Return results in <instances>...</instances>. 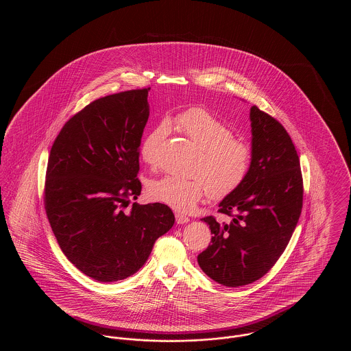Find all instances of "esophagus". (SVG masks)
<instances>
[{
  "mask_svg": "<svg viewBox=\"0 0 351 351\" xmlns=\"http://www.w3.org/2000/svg\"><path fill=\"white\" fill-rule=\"evenodd\" d=\"M175 218H176V222H178L179 225H183V223L189 222V217H186V216H184V215H180V213H176Z\"/></svg>",
  "mask_w": 351,
  "mask_h": 351,
  "instance_id": "34e87169",
  "label": "esophagus"
}]
</instances>
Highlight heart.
<instances>
[{
    "label": "heart",
    "instance_id": "heart-1",
    "mask_svg": "<svg viewBox=\"0 0 351 351\" xmlns=\"http://www.w3.org/2000/svg\"><path fill=\"white\" fill-rule=\"evenodd\" d=\"M173 125L199 149L191 169L196 176L166 175L151 182L152 200L179 212H189L206 192L210 199L221 200L242 185L250 171V146L234 138L233 130L225 122L205 109L192 108L173 118ZM168 133L169 122L162 119L145 135L141 156L146 165H158V146Z\"/></svg>",
    "mask_w": 351,
    "mask_h": 351
}]
</instances>
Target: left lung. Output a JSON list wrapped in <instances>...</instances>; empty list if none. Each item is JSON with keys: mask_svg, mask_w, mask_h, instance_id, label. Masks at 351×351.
<instances>
[{"mask_svg": "<svg viewBox=\"0 0 351 351\" xmlns=\"http://www.w3.org/2000/svg\"><path fill=\"white\" fill-rule=\"evenodd\" d=\"M251 166L242 185L201 218L213 234L197 256L201 269L225 287H241L265 276L285 250L302 208V176L295 145L283 125L251 106Z\"/></svg>", "mask_w": 351, "mask_h": 351, "instance_id": "obj_1", "label": "left lung"}]
</instances>
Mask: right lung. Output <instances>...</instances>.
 I'll list each match as a JSON object with an SVG mask.
<instances>
[{"label":"right lung","instance_id":"add662e5","mask_svg":"<svg viewBox=\"0 0 351 351\" xmlns=\"http://www.w3.org/2000/svg\"><path fill=\"white\" fill-rule=\"evenodd\" d=\"M150 88L90 102L68 119L51 147L45 208L68 261L102 283L126 279L150 256L175 216L160 202L139 205V146Z\"/></svg>","mask_w":351,"mask_h":351}]
</instances>
